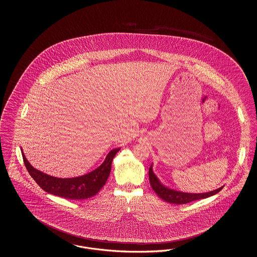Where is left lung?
Segmentation results:
<instances>
[{
	"instance_id": "1",
	"label": "left lung",
	"mask_w": 257,
	"mask_h": 257,
	"mask_svg": "<svg viewBox=\"0 0 257 257\" xmlns=\"http://www.w3.org/2000/svg\"><path fill=\"white\" fill-rule=\"evenodd\" d=\"M149 182L154 190V192L162 198L163 200L169 202V203H173V204H186L191 201H195L197 199H202V198H207L210 196H215L218 194L220 190L223 188L220 187L217 190L208 192V193H202V194H193V193H184L180 191H176L171 188H168L164 184L160 181L159 178L153 171V165L150 166L149 168Z\"/></svg>"
}]
</instances>
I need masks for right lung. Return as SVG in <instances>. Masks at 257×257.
<instances>
[{"label": "right lung", "instance_id": "add662e5", "mask_svg": "<svg viewBox=\"0 0 257 257\" xmlns=\"http://www.w3.org/2000/svg\"><path fill=\"white\" fill-rule=\"evenodd\" d=\"M119 150L120 147L110 150L97 169L85 175L72 178H59L35 169L26 158L23 149L21 148L25 166L30 175L40 188L51 195L74 200L86 199L97 194L107 182L110 175L111 162Z\"/></svg>", "mask_w": 257, "mask_h": 257}]
</instances>
